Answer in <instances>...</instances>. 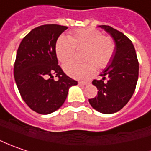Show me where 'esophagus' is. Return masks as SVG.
<instances>
[{"mask_svg": "<svg viewBox=\"0 0 151 151\" xmlns=\"http://www.w3.org/2000/svg\"><path fill=\"white\" fill-rule=\"evenodd\" d=\"M78 84H79L80 86H86V85L88 84V82H86V81H79Z\"/></svg>", "mask_w": 151, "mask_h": 151, "instance_id": "34e87169", "label": "esophagus"}]
</instances>
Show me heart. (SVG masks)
Segmentation results:
<instances>
[{"mask_svg": "<svg viewBox=\"0 0 151 151\" xmlns=\"http://www.w3.org/2000/svg\"><path fill=\"white\" fill-rule=\"evenodd\" d=\"M82 48H86L83 60L87 62H70L64 66V72L75 79H88L96 73L97 66L100 69L105 68L114 56L116 46L110 37L104 36L98 29L87 28L74 31L69 37L59 36L55 52L58 60L65 64L71 60L76 49Z\"/></svg>", "mask_w": 151, "mask_h": 151, "instance_id": "heart-1", "label": "heart"}]
</instances>
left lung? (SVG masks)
<instances>
[{"mask_svg": "<svg viewBox=\"0 0 151 151\" xmlns=\"http://www.w3.org/2000/svg\"><path fill=\"white\" fill-rule=\"evenodd\" d=\"M99 27L112 37L116 48L110 63L100 74L102 79L93 81L99 90L98 96L88 101L97 111L113 114L132 98L139 78V62L132 42L123 33L108 25Z\"/></svg>", "mask_w": 151, "mask_h": 151, "instance_id": "8db88e82", "label": "left lung"}]
</instances>
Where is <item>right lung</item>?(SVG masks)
I'll return each mask as SVG.
<instances>
[{
  "instance_id": "obj_1",
  "label": "right lung",
  "mask_w": 151,
  "mask_h": 151,
  "mask_svg": "<svg viewBox=\"0 0 151 151\" xmlns=\"http://www.w3.org/2000/svg\"><path fill=\"white\" fill-rule=\"evenodd\" d=\"M67 29L58 24L36 27L22 40L17 51L13 74L19 93L30 109L42 115L59 109L69 89L77 85L63 72L55 52L58 38Z\"/></svg>"
}]
</instances>
